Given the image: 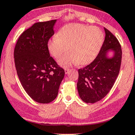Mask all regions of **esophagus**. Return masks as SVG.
<instances>
[{
    "mask_svg": "<svg viewBox=\"0 0 135 135\" xmlns=\"http://www.w3.org/2000/svg\"><path fill=\"white\" fill-rule=\"evenodd\" d=\"M69 71H70L69 69H65V74H67Z\"/></svg>",
    "mask_w": 135,
    "mask_h": 135,
    "instance_id": "34e87169",
    "label": "esophagus"
}]
</instances>
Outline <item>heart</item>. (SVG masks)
Here are the masks:
<instances>
[{
  "label": "heart",
  "instance_id": "1",
  "mask_svg": "<svg viewBox=\"0 0 135 135\" xmlns=\"http://www.w3.org/2000/svg\"><path fill=\"white\" fill-rule=\"evenodd\" d=\"M104 42V35L99 28L78 24L67 25L61 28L47 42V49L52 56L59 59L61 66L66 67L75 63L86 65L98 55Z\"/></svg>",
  "mask_w": 135,
  "mask_h": 135
}]
</instances>
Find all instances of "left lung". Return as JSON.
I'll return each instance as SVG.
<instances>
[{
	"mask_svg": "<svg viewBox=\"0 0 135 135\" xmlns=\"http://www.w3.org/2000/svg\"><path fill=\"white\" fill-rule=\"evenodd\" d=\"M105 39L96 58L85 67L78 70L77 89L86 103H94L103 99L112 89L120 71L122 52L117 37L104 28ZM109 50L114 52L111 58Z\"/></svg>",
	"mask_w": 135,
	"mask_h": 135,
	"instance_id": "obj_1",
	"label": "left lung"
}]
</instances>
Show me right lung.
<instances>
[{
    "label": "right lung",
    "instance_id": "obj_1",
    "mask_svg": "<svg viewBox=\"0 0 135 135\" xmlns=\"http://www.w3.org/2000/svg\"><path fill=\"white\" fill-rule=\"evenodd\" d=\"M56 20L36 23L20 36L14 49L18 76L30 98L47 104L58 94L65 75L47 49V42L54 34Z\"/></svg>",
    "mask_w": 135,
    "mask_h": 135
}]
</instances>
